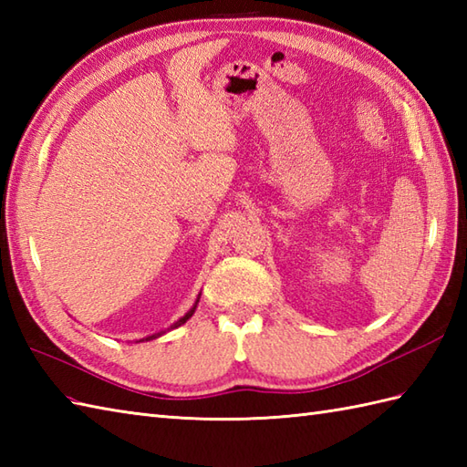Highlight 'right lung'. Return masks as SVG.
Wrapping results in <instances>:
<instances>
[{"label": "right lung", "mask_w": 467, "mask_h": 467, "mask_svg": "<svg viewBox=\"0 0 467 467\" xmlns=\"http://www.w3.org/2000/svg\"><path fill=\"white\" fill-rule=\"evenodd\" d=\"M198 299H201V295L196 296V303L192 305V309L188 311L184 317H181V319H178L174 325H171V329H176V327H181V325H184L188 319H191V317L194 315V311H196V305H198ZM168 331V329H166ZM166 331H161V333H154V335H150V337H146V339H140V341H150V339H156V337H161V335H164ZM140 341H136V343H140Z\"/></svg>", "instance_id": "1"}]
</instances>
